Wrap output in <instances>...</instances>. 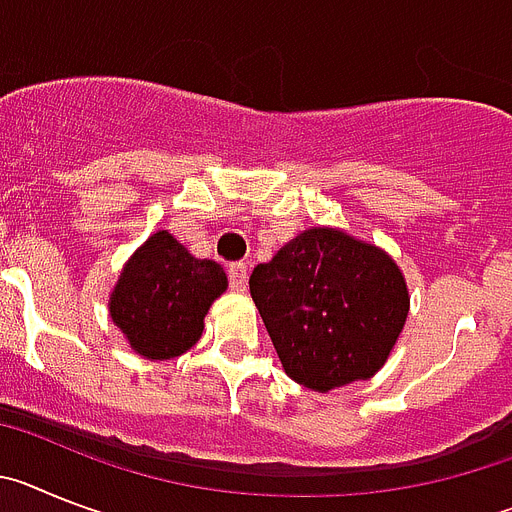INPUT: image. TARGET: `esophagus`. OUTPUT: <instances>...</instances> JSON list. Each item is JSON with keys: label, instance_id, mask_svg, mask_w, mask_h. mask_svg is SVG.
Returning <instances> with one entry per match:
<instances>
[{"label": "esophagus", "instance_id": "1", "mask_svg": "<svg viewBox=\"0 0 512 512\" xmlns=\"http://www.w3.org/2000/svg\"><path fill=\"white\" fill-rule=\"evenodd\" d=\"M247 283H250V268H247V262H234V265L229 268L231 291L244 293L247 291Z\"/></svg>", "mask_w": 512, "mask_h": 512}]
</instances>
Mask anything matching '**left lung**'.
<instances>
[{
    "label": "left lung",
    "instance_id": "1",
    "mask_svg": "<svg viewBox=\"0 0 512 512\" xmlns=\"http://www.w3.org/2000/svg\"><path fill=\"white\" fill-rule=\"evenodd\" d=\"M250 293L286 373L314 391L371 379L410 311L394 260L335 229L304 231L257 265Z\"/></svg>",
    "mask_w": 512,
    "mask_h": 512
}]
</instances>
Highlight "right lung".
I'll return each mask as SVG.
<instances>
[{"mask_svg":"<svg viewBox=\"0 0 512 512\" xmlns=\"http://www.w3.org/2000/svg\"><path fill=\"white\" fill-rule=\"evenodd\" d=\"M224 291L219 262L198 260L170 231H157L123 268L110 317L136 353L167 361L198 342L208 306Z\"/></svg>","mask_w":512,"mask_h":512,"instance_id":"1","label":"right lung"}]
</instances>
